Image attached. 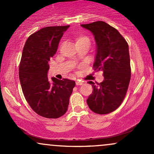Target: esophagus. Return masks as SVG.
<instances>
[{"mask_svg":"<svg viewBox=\"0 0 154 154\" xmlns=\"http://www.w3.org/2000/svg\"><path fill=\"white\" fill-rule=\"evenodd\" d=\"M83 84H84V82L82 80H79L78 79V80L76 81V85H82Z\"/></svg>","mask_w":154,"mask_h":154,"instance_id":"esophagus-1","label":"esophagus"}]
</instances>
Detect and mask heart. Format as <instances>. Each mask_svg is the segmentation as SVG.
<instances>
[{"instance_id":"heart-1","label":"heart","mask_w":154,"mask_h":154,"mask_svg":"<svg viewBox=\"0 0 154 154\" xmlns=\"http://www.w3.org/2000/svg\"><path fill=\"white\" fill-rule=\"evenodd\" d=\"M86 40L90 41L89 38H88L87 36H84V35H81V36H79L78 38H77V43H79V42H82V41H86Z\"/></svg>"}]
</instances>
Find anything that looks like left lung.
I'll list each match as a JSON object with an SVG mask.
<instances>
[{"label":"left lung","mask_w":154,"mask_h":154,"mask_svg":"<svg viewBox=\"0 0 154 154\" xmlns=\"http://www.w3.org/2000/svg\"><path fill=\"white\" fill-rule=\"evenodd\" d=\"M94 35L96 54L93 68L103 72V80L95 84L87 99L91 110L106 114L115 111L122 103L131 77L128 44L117 29L107 23L98 21L81 24Z\"/></svg>","instance_id":"1"}]
</instances>
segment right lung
Wrapping results in <instances>:
<instances>
[{"mask_svg": "<svg viewBox=\"0 0 154 154\" xmlns=\"http://www.w3.org/2000/svg\"><path fill=\"white\" fill-rule=\"evenodd\" d=\"M66 26H47L26 40L19 69L21 86L25 99L40 116L61 117L66 112L75 82L48 77L49 61L57 51Z\"/></svg>", "mask_w": 154, "mask_h": 154, "instance_id": "obj_1", "label": "right lung"}]
</instances>
